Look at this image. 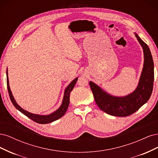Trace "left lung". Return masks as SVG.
Segmentation results:
<instances>
[{
  "label": "left lung",
  "mask_w": 158,
  "mask_h": 158,
  "mask_svg": "<svg viewBox=\"0 0 158 158\" xmlns=\"http://www.w3.org/2000/svg\"><path fill=\"white\" fill-rule=\"evenodd\" d=\"M144 51V66L136 89L124 97H116L107 94L97 84L89 82L95 101L99 109L109 114L116 117H127L138 111L149 100L153 90L154 66L149 47L135 33Z\"/></svg>",
  "instance_id": "1"
}]
</instances>
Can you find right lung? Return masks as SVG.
Segmentation results:
<instances>
[{
	"mask_svg": "<svg viewBox=\"0 0 158 158\" xmlns=\"http://www.w3.org/2000/svg\"><path fill=\"white\" fill-rule=\"evenodd\" d=\"M78 78H76L74 80L72 81L70 83V84L68 85L67 88H66L64 90V97L63 99V102L60 107L51 114H47V115H41V114H33L30 112H28L26 110L23 109L21 107H20L18 105V103L16 102L15 99H14L12 94L10 91V86H9V81H8V72L6 71V82H7V88H8V92L9 94V96H10V100L14 105V106L18 110H19L22 113L25 114L28 118L31 119L32 121H35L37 123L40 124H47L53 122L57 119L60 118V117H63L65 114L66 110H67L69 103H70V94L71 91L73 89L74 85L76 84V82H77Z\"/></svg>",
	"mask_w": 158,
	"mask_h": 158,
	"instance_id": "1",
	"label": "right lung"
}]
</instances>
